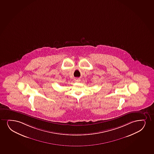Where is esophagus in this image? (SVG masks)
I'll return each mask as SVG.
<instances>
[{"mask_svg": "<svg viewBox=\"0 0 154 154\" xmlns=\"http://www.w3.org/2000/svg\"><path fill=\"white\" fill-rule=\"evenodd\" d=\"M80 81H81V80H80V78H76V79L75 80V81L76 82H80Z\"/></svg>", "mask_w": 154, "mask_h": 154, "instance_id": "esophagus-1", "label": "esophagus"}]
</instances>
